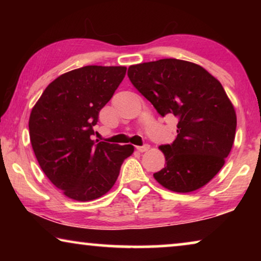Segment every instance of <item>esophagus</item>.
Returning <instances> with one entry per match:
<instances>
[{
	"label": "esophagus",
	"mask_w": 261,
	"mask_h": 261,
	"mask_svg": "<svg viewBox=\"0 0 261 261\" xmlns=\"http://www.w3.org/2000/svg\"><path fill=\"white\" fill-rule=\"evenodd\" d=\"M135 148H137V151L138 152H146V151H148V149H149V145H144V146H137V147H135Z\"/></svg>",
	"instance_id": "34e87169"
}]
</instances>
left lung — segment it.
<instances>
[{
	"label": "left lung",
	"instance_id": "1",
	"mask_svg": "<svg viewBox=\"0 0 261 261\" xmlns=\"http://www.w3.org/2000/svg\"><path fill=\"white\" fill-rule=\"evenodd\" d=\"M127 74L160 115L178 119L176 140L159 147L166 166L153 174L155 180L181 194L208 184L224 165L237 129L222 84L201 65L174 58L130 65Z\"/></svg>",
	"mask_w": 261,
	"mask_h": 261
}]
</instances>
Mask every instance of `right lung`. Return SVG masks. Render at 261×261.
I'll use <instances>...</instances> for the list:
<instances>
[{"mask_svg":"<svg viewBox=\"0 0 261 261\" xmlns=\"http://www.w3.org/2000/svg\"><path fill=\"white\" fill-rule=\"evenodd\" d=\"M126 66L89 65L63 73L47 85L31 112L30 138L46 177L71 199L88 202L106 195L119 177L132 145L90 137L98 114L113 97Z\"/></svg>","mask_w":261,"mask_h":261,"instance_id":"1","label":"right lung"}]
</instances>
